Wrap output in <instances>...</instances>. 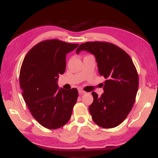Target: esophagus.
<instances>
[{"label":"esophagus","mask_w":158,"mask_h":158,"mask_svg":"<svg viewBox=\"0 0 158 158\" xmlns=\"http://www.w3.org/2000/svg\"><path fill=\"white\" fill-rule=\"evenodd\" d=\"M85 92L83 91V90H82L81 89H79V94H85Z\"/></svg>","instance_id":"esophagus-1"}]
</instances>
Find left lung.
<instances>
[{"label":"left lung","mask_w":158,"mask_h":158,"mask_svg":"<svg viewBox=\"0 0 158 158\" xmlns=\"http://www.w3.org/2000/svg\"><path fill=\"white\" fill-rule=\"evenodd\" d=\"M81 51L95 56L99 74L106 79L101 96L92 93L94 101L89 110L93 121L104 128L119 126L132 109L139 88V75L132 58L119 47L106 42H86L79 45L76 53Z\"/></svg>","instance_id":"1"}]
</instances>
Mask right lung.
Masks as SVG:
<instances>
[{
  "instance_id": "obj_1",
  "label": "right lung",
  "mask_w": 158,
  "mask_h": 158,
  "mask_svg": "<svg viewBox=\"0 0 158 158\" xmlns=\"http://www.w3.org/2000/svg\"><path fill=\"white\" fill-rule=\"evenodd\" d=\"M78 45L47 40L33 47L23 59L19 73L22 96L33 117L46 128L61 127L71 117L78 91L58 89V80L65 72L66 54Z\"/></svg>"
}]
</instances>
